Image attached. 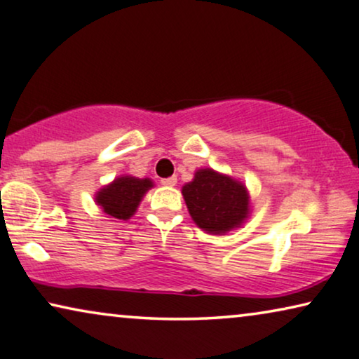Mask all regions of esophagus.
<instances>
[{
	"mask_svg": "<svg viewBox=\"0 0 359 359\" xmlns=\"http://www.w3.org/2000/svg\"><path fill=\"white\" fill-rule=\"evenodd\" d=\"M175 184H177V177H168L161 180V185L164 187H174Z\"/></svg>",
	"mask_w": 359,
	"mask_h": 359,
	"instance_id": "esophagus-1",
	"label": "esophagus"
}]
</instances>
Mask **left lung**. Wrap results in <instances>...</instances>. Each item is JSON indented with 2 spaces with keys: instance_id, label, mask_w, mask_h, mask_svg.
I'll return each instance as SVG.
<instances>
[{
  "instance_id": "left-lung-1",
  "label": "left lung",
  "mask_w": 359,
  "mask_h": 359,
  "mask_svg": "<svg viewBox=\"0 0 359 359\" xmlns=\"http://www.w3.org/2000/svg\"><path fill=\"white\" fill-rule=\"evenodd\" d=\"M194 222L211 235H226L242 227L251 216L250 191L243 182L211 168L195 170L182 187Z\"/></svg>"
}]
</instances>
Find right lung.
Masks as SVG:
<instances>
[{
  "label": "right lung",
  "mask_w": 359,
  "mask_h": 359,
  "mask_svg": "<svg viewBox=\"0 0 359 359\" xmlns=\"http://www.w3.org/2000/svg\"><path fill=\"white\" fill-rule=\"evenodd\" d=\"M153 187L154 182L151 179H138L124 174L101 187L95 194V203L108 217L128 221L137 212L143 196Z\"/></svg>",
  "instance_id": "1"
}]
</instances>
